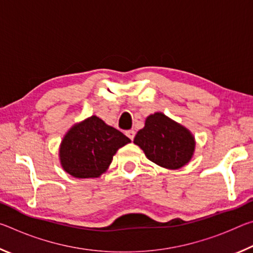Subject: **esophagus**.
Listing matches in <instances>:
<instances>
[{
	"mask_svg": "<svg viewBox=\"0 0 253 253\" xmlns=\"http://www.w3.org/2000/svg\"><path fill=\"white\" fill-rule=\"evenodd\" d=\"M126 136L128 137V138L132 140V139H134V137H135V131L132 130V129L127 130V131H126Z\"/></svg>",
	"mask_w": 253,
	"mask_h": 253,
	"instance_id": "1",
	"label": "esophagus"
}]
</instances>
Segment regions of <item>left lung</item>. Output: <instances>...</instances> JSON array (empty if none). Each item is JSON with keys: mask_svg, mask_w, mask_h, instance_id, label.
Masks as SVG:
<instances>
[{"mask_svg": "<svg viewBox=\"0 0 253 253\" xmlns=\"http://www.w3.org/2000/svg\"><path fill=\"white\" fill-rule=\"evenodd\" d=\"M134 143L143 149L149 161L169 169L183 168L195 151L192 132L162 113L149 115Z\"/></svg>", "mask_w": 253, "mask_h": 253, "instance_id": "left-lung-1", "label": "left lung"}]
</instances>
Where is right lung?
Instances as JSON below:
<instances>
[{
  "mask_svg": "<svg viewBox=\"0 0 253 253\" xmlns=\"http://www.w3.org/2000/svg\"><path fill=\"white\" fill-rule=\"evenodd\" d=\"M130 139L97 116L72 126L59 148L62 169L76 178L99 177L113 156Z\"/></svg>",
  "mask_w": 253,
  "mask_h": 253,
  "instance_id": "1",
  "label": "right lung"
}]
</instances>
